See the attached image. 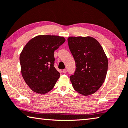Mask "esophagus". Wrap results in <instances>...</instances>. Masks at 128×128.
<instances>
[{
    "label": "esophagus",
    "mask_w": 128,
    "mask_h": 128,
    "mask_svg": "<svg viewBox=\"0 0 128 128\" xmlns=\"http://www.w3.org/2000/svg\"><path fill=\"white\" fill-rule=\"evenodd\" d=\"M62 72L64 73V74H66V70L64 69V70H62Z\"/></svg>",
    "instance_id": "obj_1"
}]
</instances>
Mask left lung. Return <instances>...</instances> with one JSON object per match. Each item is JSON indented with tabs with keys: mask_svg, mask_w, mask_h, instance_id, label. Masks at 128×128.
<instances>
[{
	"mask_svg": "<svg viewBox=\"0 0 128 128\" xmlns=\"http://www.w3.org/2000/svg\"><path fill=\"white\" fill-rule=\"evenodd\" d=\"M70 50L76 64L74 75L70 80L75 90L84 96L92 94L105 80L108 58L99 42L90 36H70Z\"/></svg>",
	"mask_w": 128,
	"mask_h": 128,
	"instance_id": "8db88e82",
	"label": "left lung"
}]
</instances>
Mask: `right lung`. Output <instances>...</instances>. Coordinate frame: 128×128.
Returning a JSON list of instances; mask_svg holds the SVG:
<instances>
[{
    "mask_svg": "<svg viewBox=\"0 0 128 128\" xmlns=\"http://www.w3.org/2000/svg\"><path fill=\"white\" fill-rule=\"evenodd\" d=\"M65 41L62 36L38 35L23 48L20 56L21 74L34 92L45 94L54 86L60 73L54 66V52Z\"/></svg>",
    "mask_w": 128,
    "mask_h": 128,
    "instance_id": "add662e5",
    "label": "right lung"
}]
</instances>
